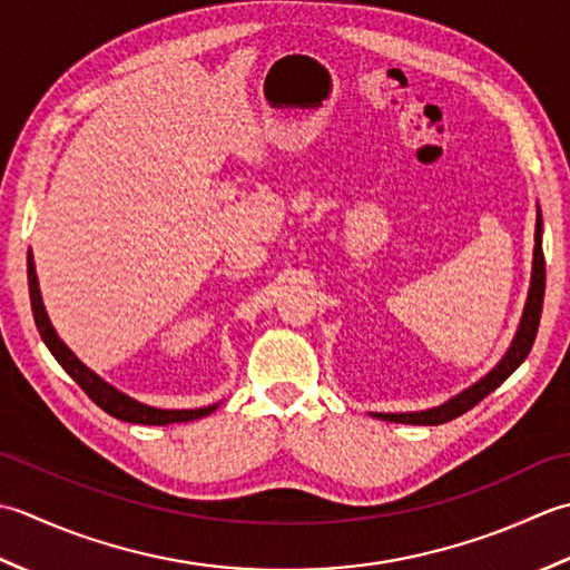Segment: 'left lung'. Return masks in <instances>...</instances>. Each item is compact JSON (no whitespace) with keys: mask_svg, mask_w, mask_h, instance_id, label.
<instances>
[{"mask_svg":"<svg viewBox=\"0 0 570 570\" xmlns=\"http://www.w3.org/2000/svg\"><path fill=\"white\" fill-rule=\"evenodd\" d=\"M543 289H546V263H543V218H541V208L537 204V234H533V261H531V283H529V293L524 302V312H521L519 327L514 332V340L509 344V350L504 356L499 358L497 366L492 371L474 381L472 386L460 391L458 396H452L450 401L435 405V409H425V411H411V413H368L379 417V421H391V423H409V425H440L448 423L452 417H458L462 413H468L472 405H478L482 399L490 396V393L502 386V383L514 374V371L524 364V358L529 356L533 340H537L539 332V320H541V309H543Z\"/></svg>","mask_w":570,"mask_h":570,"instance_id":"left-lung-1","label":"left lung"}]
</instances>
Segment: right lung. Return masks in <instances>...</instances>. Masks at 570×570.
<instances>
[{
    "label": "right lung",
    "instance_id": "add662e5",
    "mask_svg": "<svg viewBox=\"0 0 570 570\" xmlns=\"http://www.w3.org/2000/svg\"><path fill=\"white\" fill-rule=\"evenodd\" d=\"M27 275H29V297H31V309H33V322H37V330L41 334L43 344L49 346V352L56 356V362L63 366V371L71 376L80 389L88 393V399L92 403H98L102 411L110 413L118 421L127 423H139V425H169V423H187L196 421V417H204L208 413H214L218 409V403L204 405V409H155V405L139 403L137 399L127 396L120 389H115L112 383L106 379H100L96 371L88 368L80 358L68 350L66 342L58 336L53 330V324L49 320V312L43 307L41 299V287H39V277H37V263H33V253L29 250L27 255Z\"/></svg>",
    "mask_w": 570,
    "mask_h": 570
}]
</instances>
